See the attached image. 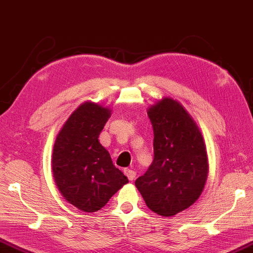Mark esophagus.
<instances>
[{"mask_svg":"<svg viewBox=\"0 0 253 253\" xmlns=\"http://www.w3.org/2000/svg\"><path fill=\"white\" fill-rule=\"evenodd\" d=\"M124 173L126 174V177L128 178V180H130V181H133L136 177V172L134 170H130V169H125L124 170Z\"/></svg>","mask_w":253,"mask_h":253,"instance_id":"34e87169","label":"esophagus"}]
</instances>
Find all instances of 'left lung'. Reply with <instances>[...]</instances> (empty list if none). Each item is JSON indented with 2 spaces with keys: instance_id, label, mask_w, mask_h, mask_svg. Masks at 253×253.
<instances>
[{
  "instance_id": "1",
  "label": "left lung",
  "mask_w": 253,
  "mask_h": 253,
  "mask_svg": "<svg viewBox=\"0 0 253 253\" xmlns=\"http://www.w3.org/2000/svg\"><path fill=\"white\" fill-rule=\"evenodd\" d=\"M147 115L154 159L135 186L151 211L169 217L187 210L202 194L208 173L206 147L196 123L175 100L164 98Z\"/></svg>"
}]
</instances>
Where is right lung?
Listing matches in <instances>:
<instances>
[{
  "instance_id": "obj_1",
  "label": "right lung",
  "mask_w": 253,
  "mask_h": 253,
  "mask_svg": "<svg viewBox=\"0 0 253 253\" xmlns=\"http://www.w3.org/2000/svg\"><path fill=\"white\" fill-rule=\"evenodd\" d=\"M109 117L108 108L83 103L70 116L55 141L51 163L56 184L67 202L87 213L101 210L128 182L99 143Z\"/></svg>"
}]
</instances>
